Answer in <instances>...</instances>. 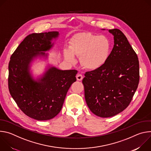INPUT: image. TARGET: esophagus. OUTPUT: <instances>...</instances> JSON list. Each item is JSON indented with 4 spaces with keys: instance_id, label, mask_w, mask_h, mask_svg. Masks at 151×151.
<instances>
[{
    "instance_id": "esophagus-1",
    "label": "esophagus",
    "mask_w": 151,
    "mask_h": 151,
    "mask_svg": "<svg viewBox=\"0 0 151 151\" xmlns=\"http://www.w3.org/2000/svg\"><path fill=\"white\" fill-rule=\"evenodd\" d=\"M76 79L78 81H82L83 79V76L81 74H78L76 75Z\"/></svg>"
}]
</instances>
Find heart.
I'll list each match as a JSON object with an SVG mask.
<instances>
[{
  "label": "heart",
  "instance_id": "heart-1",
  "mask_svg": "<svg viewBox=\"0 0 151 151\" xmlns=\"http://www.w3.org/2000/svg\"><path fill=\"white\" fill-rule=\"evenodd\" d=\"M111 44L108 39L90 32L79 33L71 40L69 50L64 51L65 57L74 63V56L80 58L83 67L90 70L101 68L109 58Z\"/></svg>",
  "mask_w": 151,
  "mask_h": 151
}]
</instances>
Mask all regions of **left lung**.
I'll return each mask as SVG.
<instances>
[{
  "mask_svg": "<svg viewBox=\"0 0 151 151\" xmlns=\"http://www.w3.org/2000/svg\"><path fill=\"white\" fill-rule=\"evenodd\" d=\"M114 48L104 65L87 72L82 80L85 99L96 115L115 116L130 104L139 82V62L136 52L119 29L109 30Z\"/></svg>",
  "mask_w": 151,
  "mask_h": 151,
  "instance_id": "obj_1",
  "label": "left lung"
}]
</instances>
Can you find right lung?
<instances>
[{"instance_id":"right-lung-1","label":"right lung","mask_w":151,"mask_h":151,"mask_svg":"<svg viewBox=\"0 0 151 151\" xmlns=\"http://www.w3.org/2000/svg\"><path fill=\"white\" fill-rule=\"evenodd\" d=\"M58 35V32L28 35L12 54L9 63L8 88L12 97L24 114L39 121L51 119L58 114L68 90L76 81V70L51 67L38 80L30 73L33 58L47 56L44 52L52 47L51 40Z\"/></svg>"}]
</instances>
